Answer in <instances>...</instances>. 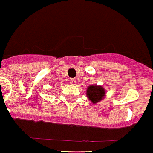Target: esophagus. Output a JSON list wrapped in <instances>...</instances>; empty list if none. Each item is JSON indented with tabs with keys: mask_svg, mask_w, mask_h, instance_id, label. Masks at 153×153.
<instances>
[{
	"mask_svg": "<svg viewBox=\"0 0 153 153\" xmlns=\"http://www.w3.org/2000/svg\"><path fill=\"white\" fill-rule=\"evenodd\" d=\"M70 83H71L72 85H75L76 83V81L75 79H70Z\"/></svg>",
	"mask_w": 153,
	"mask_h": 153,
	"instance_id": "34e87169",
	"label": "esophagus"
}]
</instances>
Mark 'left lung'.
Segmentation results:
<instances>
[{
  "mask_svg": "<svg viewBox=\"0 0 153 153\" xmlns=\"http://www.w3.org/2000/svg\"><path fill=\"white\" fill-rule=\"evenodd\" d=\"M105 94V90L101 86L91 85L87 87V96L93 104L98 103L104 99Z\"/></svg>",
  "mask_w": 153,
  "mask_h": 153,
  "instance_id": "8db88e82",
  "label": "left lung"
}]
</instances>
